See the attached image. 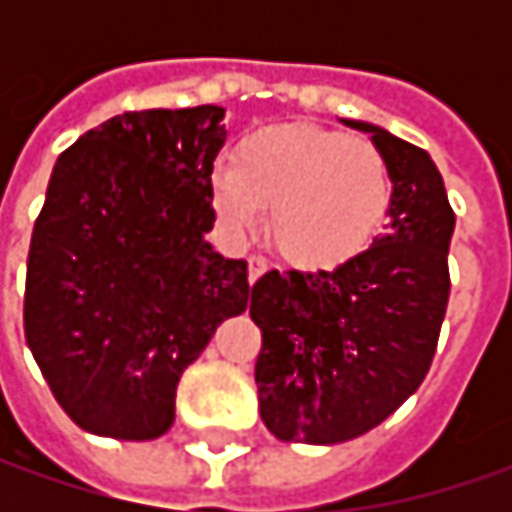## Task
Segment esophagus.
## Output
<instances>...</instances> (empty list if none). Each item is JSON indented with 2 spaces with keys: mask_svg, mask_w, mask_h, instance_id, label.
<instances>
[{
  "mask_svg": "<svg viewBox=\"0 0 512 512\" xmlns=\"http://www.w3.org/2000/svg\"><path fill=\"white\" fill-rule=\"evenodd\" d=\"M265 270H267V262L262 259V256H250V259H247V279H250V282L262 279V276H265Z\"/></svg>",
  "mask_w": 512,
  "mask_h": 512,
  "instance_id": "esophagus-1",
  "label": "esophagus"
}]
</instances>
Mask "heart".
Listing matches in <instances>:
<instances>
[{
    "label": "heart",
    "mask_w": 512,
    "mask_h": 512,
    "mask_svg": "<svg viewBox=\"0 0 512 512\" xmlns=\"http://www.w3.org/2000/svg\"><path fill=\"white\" fill-rule=\"evenodd\" d=\"M213 207L236 233L262 222L282 259L299 270H336L384 227L393 179L367 139L316 125L253 130L233 150V168L210 179Z\"/></svg>",
    "instance_id": "obj_1"
}]
</instances>
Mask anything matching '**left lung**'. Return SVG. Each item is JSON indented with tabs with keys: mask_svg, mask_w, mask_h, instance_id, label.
I'll use <instances>...</instances> for the list:
<instances>
[{
	"mask_svg": "<svg viewBox=\"0 0 512 512\" xmlns=\"http://www.w3.org/2000/svg\"><path fill=\"white\" fill-rule=\"evenodd\" d=\"M370 133L393 179L387 230L336 270H270L250 293L262 330L259 413L282 442H350L396 413L424 382L450 296L456 216L430 153Z\"/></svg>",
	"mask_w": 512,
	"mask_h": 512,
	"instance_id": "8db88e82",
	"label": "left lung"
}]
</instances>
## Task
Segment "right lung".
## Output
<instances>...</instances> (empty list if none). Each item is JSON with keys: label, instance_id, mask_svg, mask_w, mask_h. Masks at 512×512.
<instances>
[{"label": "right lung", "instance_id": "obj_1", "mask_svg": "<svg viewBox=\"0 0 512 512\" xmlns=\"http://www.w3.org/2000/svg\"><path fill=\"white\" fill-rule=\"evenodd\" d=\"M222 142L219 105L139 110L88 130L53 165L30 236L25 339L88 433H168L187 364L247 310V262L205 239Z\"/></svg>", "mask_w": 512, "mask_h": 512}]
</instances>
